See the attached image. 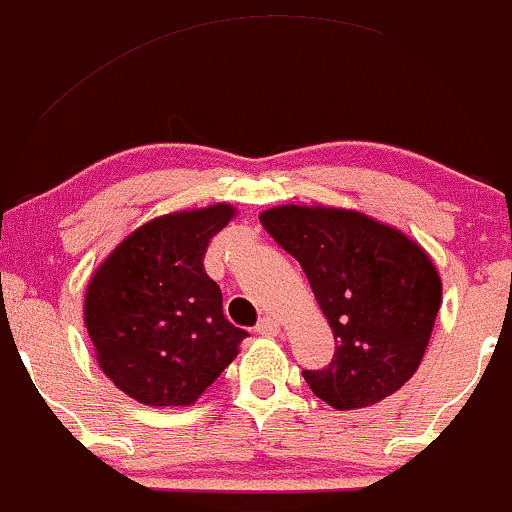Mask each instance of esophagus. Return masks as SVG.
Masks as SVG:
<instances>
[{
  "label": "esophagus",
  "instance_id": "34e87169",
  "mask_svg": "<svg viewBox=\"0 0 512 512\" xmlns=\"http://www.w3.org/2000/svg\"><path fill=\"white\" fill-rule=\"evenodd\" d=\"M254 330L258 335H278V330H281V323H278L276 318H271V315H266V318L258 320Z\"/></svg>",
  "mask_w": 512,
  "mask_h": 512
}]
</instances>
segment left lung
<instances>
[{"instance_id": "8db88e82", "label": "left lung", "mask_w": 512, "mask_h": 512, "mask_svg": "<svg viewBox=\"0 0 512 512\" xmlns=\"http://www.w3.org/2000/svg\"><path fill=\"white\" fill-rule=\"evenodd\" d=\"M263 229L303 268L335 335V355L303 370L335 409L382 402L412 379L441 305V281L412 239L347 209L276 207Z\"/></svg>"}]
</instances>
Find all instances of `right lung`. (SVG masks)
I'll use <instances>...</instances> for the list:
<instances>
[{"instance_id": "add662e5", "label": "right lung", "mask_w": 512, "mask_h": 512, "mask_svg": "<svg viewBox=\"0 0 512 512\" xmlns=\"http://www.w3.org/2000/svg\"><path fill=\"white\" fill-rule=\"evenodd\" d=\"M229 204L140 226L105 258L86 293L100 370L150 407H187L236 357L246 330L224 318L204 254L229 224Z\"/></svg>"}]
</instances>
